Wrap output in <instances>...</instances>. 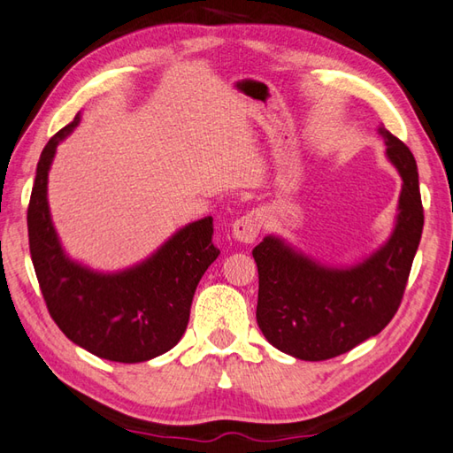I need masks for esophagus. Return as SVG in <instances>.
Returning <instances> with one entry per match:
<instances>
[{
	"instance_id": "esophagus-1",
	"label": "esophagus",
	"mask_w": 453,
	"mask_h": 453,
	"mask_svg": "<svg viewBox=\"0 0 453 453\" xmlns=\"http://www.w3.org/2000/svg\"><path fill=\"white\" fill-rule=\"evenodd\" d=\"M262 225H264V217H262L260 211L246 212V215H242L241 219L234 220V225H233L234 241L252 244L256 238H258Z\"/></svg>"
}]
</instances>
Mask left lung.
Segmentation results:
<instances>
[{
  "label": "left lung",
  "mask_w": 453,
  "mask_h": 453,
  "mask_svg": "<svg viewBox=\"0 0 453 453\" xmlns=\"http://www.w3.org/2000/svg\"><path fill=\"white\" fill-rule=\"evenodd\" d=\"M387 157L403 177L388 241L353 266H327L268 234L252 250L258 266L256 321L272 345L302 361L343 355L379 335L403 300L420 244L424 209L416 159L385 126Z\"/></svg>",
  "instance_id": "left-lung-1"
}]
</instances>
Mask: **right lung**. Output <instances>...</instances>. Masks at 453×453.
I'll return each mask as SVG.
<instances>
[{
	"instance_id": "1",
	"label": "right lung",
	"mask_w": 453,
	"mask_h": 453,
	"mask_svg": "<svg viewBox=\"0 0 453 453\" xmlns=\"http://www.w3.org/2000/svg\"><path fill=\"white\" fill-rule=\"evenodd\" d=\"M81 124V112L41 151L27 209L29 250L47 310L65 335L116 363H143L179 343L204 272L220 250L212 217L185 225L146 260L120 272H96L68 258L47 201L57 146Z\"/></svg>"
}]
</instances>
